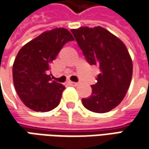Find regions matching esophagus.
Masks as SVG:
<instances>
[{
	"label": "esophagus",
	"mask_w": 149,
	"mask_h": 149,
	"mask_svg": "<svg viewBox=\"0 0 149 149\" xmlns=\"http://www.w3.org/2000/svg\"><path fill=\"white\" fill-rule=\"evenodd\" d=\"M70 85H72V86H77L78 85V83H76V82H70Z\"/></svg>",
	"instance_id": "obj_1"
}]
</instances>
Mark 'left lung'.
<instances>
[{
    "mask_svg": "<svg viewBox=\"0 0 149 149\" xmlns=\"http://www.w3.org/2000/svg\"><path fill=\"white\" fill-rule=\"evenodd\" d=\"M89 65L99 66L97 83L92 93L82 99L83 105L95 113H106L117 107L129 89L133 63L125 45L103 27L87 26L71 30Z\"/></svg>",
    "mask_w": 149,
    "mask_h": 149,
    "instance_id": "left-lung-1",
    "label": "left lung"
}]
</instances>
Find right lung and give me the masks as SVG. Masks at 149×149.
I'll return each instance as SVG.
<instances>
[{
	"mask_svg": "<svg viewBox=\"0 0 149 149\" xmlns=\"http://www.w3.org/2000/svg\"><path fill=\"white\" fill-rule=\"evenodd\" d=\"M74 40L65 28L45 31L25 45L14 61L12 73L16 93L24 104L36 112H48L59 105L65 87L52 80L47 71L62 47Z\"/></svg>",
	"mask_w": 149,
	"mask_h": 149,
	"instance_id": "obj_1",
	"label": "right lung"
}]
</instances>
